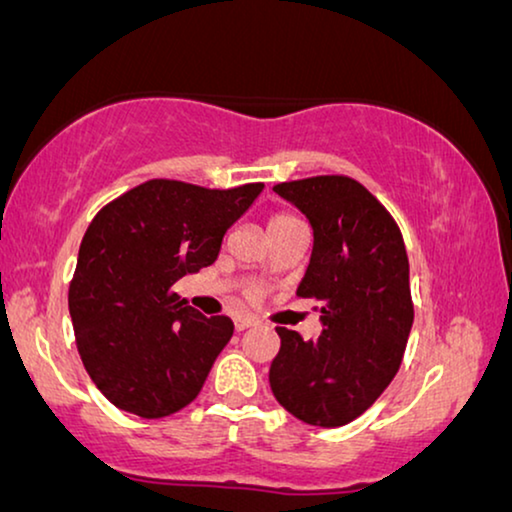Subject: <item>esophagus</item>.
Returning <instances> with one entry per match:
<instances>
[{"label": "esophagus", "instance_id": "34e87169", "mask_svg": "<svg viewBox=\"0 0 512 512\" xmlns=\"http://www.w3.org/2000/svg\"><path fill=\"white\" fill-rule=\"evenodd\" d=\"M234 326H236V331H246V329H250V326H257V319L255 317H239L234 322Z\"/></svg>", "mask_w": 512, "mask_h": 512}]
</instances>
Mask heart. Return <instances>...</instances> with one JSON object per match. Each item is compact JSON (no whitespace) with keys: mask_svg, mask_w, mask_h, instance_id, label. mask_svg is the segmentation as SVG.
Listing matches in <instances>:
<instances>
[{"mask_svg":"<svg viewBox=\"0 0 512 512\" xmlns=\"http://www.w3.org/2000/svg\"><path fill=\"white\" fill-rule=\"evenodd\" d=\"M296 223H299L296 218L287 216V213H278V216H273L269 220V230H278V227H287V225H296Z\"/></svg>","mask_w":512,"mask_h":512,"instance_id":"heart-1","label":"heart"}]
</instances>
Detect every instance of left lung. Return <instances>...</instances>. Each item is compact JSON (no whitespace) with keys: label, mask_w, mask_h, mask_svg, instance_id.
<instances>
[{"label":"left lung","mask_w":512,"mask_h":512,"mask_svg":"<svg viewBox=\"0 0 512 512\" xmlns=\"http://www.w3.org/2000/svg\"><path fill=\"white\" fill-rule=\"evenodd\" d=\"M273 190L312 227L310 264L296 296L319 303L322 333L303 340L278 326L271 391L303 423L347 425L393 381L414 324L402 234L375 195L349 177Z\"/></svg>","instance_id":"obj_1"}]
</instances>
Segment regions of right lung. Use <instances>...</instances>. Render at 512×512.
Listing matches in <instances>:
<instances>
[{
	"label": "right lung",
	"mask_w": 512,
	"mask_h": 512,
	"mask_svg": "<svg viewBox=\"0 0 512 512\" xmlns=\"http://www.w3.org/2000/svg\"><path fill=\"white\" fill-rule=\"evenodd\" d=\"M262 190L154 179L91 220L68 310L82 363L114 407L163 418L200 395L234 324L204 317L170 287L216 262L223 236Z\"/></svg>",
	"instance_id": "obj_1"
}]
</instances>
